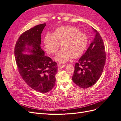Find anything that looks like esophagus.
Instances as JSON below:
<instances>
[{
  "label": "esophagus",
  "mask_w": 121,
  "mask_h": 121,
  "mask_svg": "<svg viewBox=\"0 0 121 121\" xmlns=\"http://www.w3.org/2000/svg\"><path fill=\"white\" fill-rule=\"evenodd\" d=\"M57 67H58V69H61V68L65 67V65H58Z\"/></svg>",
  "instance_id": "obj_1"
}]
</instances>
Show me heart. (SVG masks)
Returning <instances> with one entry per match:
<instances>
[{"label": "heart", "mask_w": 121, "mask_h": 121, "mask_svg": "<svg viewBox=\"0 0 121 121\" xmlns=\"http://www.w3.org/2000/svg\"><path fill=\"white\" fill-rule=\"evenodd\" d=\"M45 50L49 54H56L61 44L62 48L54 57L58 63H65L72 57H80L87 45V36L77 29L69 26L56 29L54 34L47 33L43 40Z\"/></svg>", "instance_id": "heart-1"}]
</instances>
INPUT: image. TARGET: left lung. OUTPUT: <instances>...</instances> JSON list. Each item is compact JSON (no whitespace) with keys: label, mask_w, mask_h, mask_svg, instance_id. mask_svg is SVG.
Here are the masks:
<instances>
[{"label":"left lung","mask_w":121,"mask_h":121,"mask_svg":"<svg viewBox=\"0 0 121 121\" xmlns=\"http://www.w3.org/2000/svg\"><path fill=\"white\" fill-rule=\"evenodd\" d=\"M95 37L85 53L75 65L72 80L81 88L94 85L103 72L106 56L103 40L99 33L93 28Z\"/></svg>","instance_id":"8db88e82"}]
</instances>
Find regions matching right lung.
Wrapping results in <instances>:
<instances>
[{"label": "right lung", "instance_id": "obj_1", "mask_svg": "<svg viewBox=\"0 0 121 121\" xmlns=\"http://www.w3.org/2000/svg\"><path fill=\"white\" fill-rule=\"evenodd\" d=\"M46 24L32 28L22 34L14 47L18 70L25 82L32 89L41 93L52 90L56 83L57 64L45 56L41 49V33ZM28 52L30 54H24Z\"/></svg>", "mask_w": 121, "mask_h": 121}]
</instances>
